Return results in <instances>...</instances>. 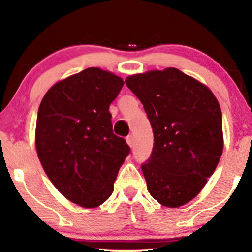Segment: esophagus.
<instances>
[{
    "label": "esophagus",
    "mask_w": 252,
    "mask_h": 252,
    "mask_svg": "<svg viewBox=\"0 0 252 252\" xmlns=\"http://www.w3.org/2000/svg\"><path fill=\"white\" fill-rule=\"evenodd\" d=\"M126 142H128L130 148H132V147L135 146V138H134V136L129 135L128 137H126Z\"/></svg>",
    "instance_id": "1"
}]
</instances>
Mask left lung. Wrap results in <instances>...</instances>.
I'll return each mask as SVG.
<instances>
[{"label": "left lung", "mask_w": 252, "mask_h": 252, "mask_svg": "<svg viewBox=\"0 0 252 252\" xmlns=\"http://www.w3.org/2000/svg\"><path fill=\"white\" fill-rule=\"evenodd\" d=\"M126 84L154 134L152 154L141 166L148 192L163 206L185 205L204 189L221 156L218 100L207 86L173 67L135 74Z\"/></svg>", "instance_id": "1"}]
</instances>
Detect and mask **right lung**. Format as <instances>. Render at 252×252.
Returning a JSON list of instances; mask_svg holds the SVG:
<instances>
[{
  "label": "right lung",
  "mask_w": 252,
  "mask_h": 252,
  "mask_svg": "<svg viewBox=\"0 0 252 252\" xmlns=\"http://www.w3.org/2000/svg\"><path fill=\"white\" fill-rule=\"evenodd\" d=\"M123 84L122 78L90 67L54 84L39 106L40 162L57 189L79 206L92 209L109 199L130 153L112 131L109 111Z\"/></svg>",
  "instance_id": "right-lung-1"
}]
</instances>
